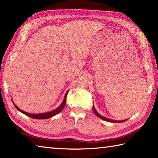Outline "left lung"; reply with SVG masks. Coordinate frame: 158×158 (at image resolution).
<instances>
[{"label": "left lung", "instance_id": "1", "mask_svg": "<svg viewBox=\"0 0 158 158\" xmlns=\"http://www.w3.org/2000/svg\"><path fill=\"white\" fill-rule=\"evenodd\" d=\"M93 112H94V114L96 115V116H97L98 117L100 118H101V119L104 120V121H109V122H112V123H123V122L125 121V120H124V121H114V120L109 119V118H105V117H103V116H102L101 115L99 114L98 113V112H97V111L95 110V108H94V106H93Z\"/></svg>", "mask_w": 158, "mask_h": 158}]
</instances>
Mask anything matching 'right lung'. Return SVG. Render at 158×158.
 Instances as JSON below:
<instances>
[{
    "mask_svg": "<svg viewBox=\"0 0 158 158\" xmlns=\"http://www.w3.org/2000/svg\"><path fill=\"white\" fill-rule=\"evenodd\" d=\"M68 91L65 93V98H64V100L63 101V102L60 105V106H58V107L57 109H56L55 110H53V111H49V112H46V113L37 114H30V113H27V112L21 110V109L19 108H18L16 105H15V106L16 107V109H17V110H19L20 112H21V113H23V114H25V115H26V116H28L29 117L33 118H35V119H47V118H52L53 116H55V115H56L58 113H60V112L63 110V108L65 107V103H66L67 95H68Z\"/></svg>",
    "mask_w": 158,
    "mask_h": 158,
    "instance_id": "right-lung-1",
    "label": "right lung"
}]
</instances>
